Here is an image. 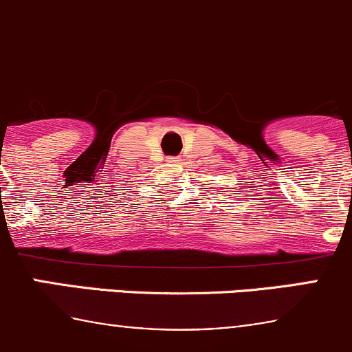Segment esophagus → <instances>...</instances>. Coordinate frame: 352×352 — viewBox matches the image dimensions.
I'll return each instance as SVG.
<instances>
[{"mask_svg":"<svg viewBox=\"0 0 352 352\" xmlns=\"http://www.w3.org/2000/svg\"><path fill=\"white\" fill-rule=\"evenodd\" d=\"M166 162H168L170 165H177V163L180 162V158H177V156H168V158H166Z\"/></svg>","mask_w":352,"mask_h":352,"instance_id":"1","label":"esophagus"}]
</instances>
